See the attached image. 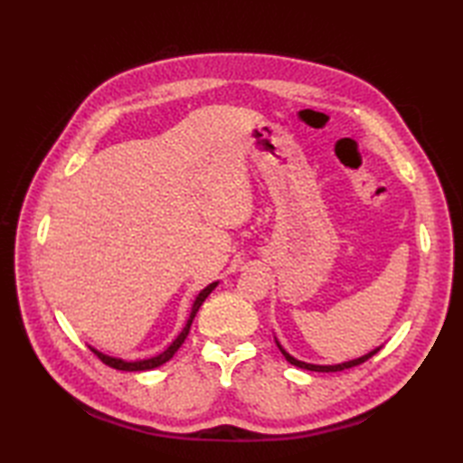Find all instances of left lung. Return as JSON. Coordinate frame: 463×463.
Returning <instances> with one entry per match:
<instances>
[{
  "label": "left lung",
  "mask_w": 463,
  "mask_h": 463,
  "mask_svg": "<svg viewBox=\"0 0 463 463\" xmlns=\"http://www.w3.org/2000/svg\"><path fill=\"white\" fill-rule=\"evenodd\" d=\"M274 340H277V346H279V350L282 352V356L287 358L292 366H298V368H304V370H310V372H342V370H346V368H354V366H358V364H362V362H366L368 358H372L373 354H376L382 346H378V348H373V350H370L368 354H364V356H360V358H354V360H348V362H342V364H328V366H322V364H308V362H302V360H298V358H294L292 354H288L287 350L282 348V344L279 342V338L274 336Z\"/></svg>",
  "instance_id": "1"
}]
</instances>
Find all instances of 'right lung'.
Returning a JSON list of instances; mask_svg holds the SVG:
<instances>
[{
	"label": "right lung",
	"instance_id": "1",
	"mask_svg": "<svg viewBox=\"0 0 463 463\" xmlns=\"http://www.w3.org/2000/svg\"><path fill=\"white\" fill-rule=\"evenodd\" d=\"M216 284H219V280L211 282L209 287H204L199 294H196V298H194L193 307H191V312H189V318H186L184 328L181 330L179 336H176V338L169 344V348L163 350L161 354H156V356L143 358V360H123V358H117V356H109V354L97 350L95 346H90L91 352H93L95 356L99 358L101 362H105L107 366H111V368H115V370H123V372H141V370H153V368H156V366H163L165 362H169V360L175 356V352L181 348V344L184 342V338L189 336L191 324H193V320H194V317H196V312H199L201 304L206 300V297H209V294L216 288Z\"/></svg>",
	"mask_w": 463,
	"mask_h": 463
}]
</instances>
